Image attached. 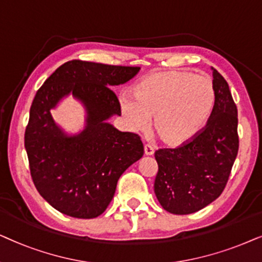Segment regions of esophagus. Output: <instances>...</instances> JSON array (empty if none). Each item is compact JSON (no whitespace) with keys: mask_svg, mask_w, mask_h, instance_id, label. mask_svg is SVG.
<instances>
[{"mask_svg":"<svg viewBox=\"0 0 262 262\" xmlns=\"http://www.w3.org/2000/svg\"><path fill=\"white\" fill-rule=\"evenodd\" d=\"M144 151H145L146 156H152L153 153H155V148H153L151 145H145L144 146Z\"/></svg>","mask_w":262,"mask_h":262,"instance_id":"esophagus-1","label":"esophagus"}]
</instances>
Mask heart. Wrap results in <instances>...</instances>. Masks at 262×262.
Masks as SVG:
<instances>
[{"label":"heart","instance_id":"heart-1","mask_svg":"<svg viewBox=\"0 0 262 262\" xmlns=\"http://www.w3.org/2000/svg\"><path fill=\"white\" fill-rule=\"evenodd\" d=\"M214 103L215 90L208 76L176 69L145 76L134 87V96H120L128 123L142 130L153 116V129L169 146L191 140L206 124Z\"/></svg>","mask_w":262,"mask_h":262}]
</instances>
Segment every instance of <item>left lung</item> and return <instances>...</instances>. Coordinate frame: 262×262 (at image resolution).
<instances>
[{"instance_id": "8db88e82", "label": "left lung", "mask_w": 262, "mask_h": 262, "mask_svg": "<svg viewBox=\"0 0 262 262\" xmlns=\"http://www.w3.org/2000/svg\"><path fill=\"white\" fill-rule=\"evenodd\" d=\"M213 71L215 103L206 125L186 144L160 148L155 193L173 214L200 211L223 193L238 152L237 107L226 80Z\"/></svg>"}]
</instances>
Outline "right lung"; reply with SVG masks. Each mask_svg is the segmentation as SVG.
<instances>
[{
	"instance_id": "obj_1",
	"label": "right lung",
	"mask_w": 262,
	"mask_h": 262,
	"mask_svg": "<svg viewBox=\"0 0 262 262\" xmlns=\"http://www.w3.org/2000/svg\"><path fill=\"white\" fill-rule=\"evenodd\" d=\"M140 67L73 60L58 67L37 91L25 132L30 171L39 194L61 213L91 219L113 200L120 176L144 155L138 134L107 123L121 115L111 86L134 78ZM72 93L86 109V124L68 136L50 110Z\"/></svg>"
}]
</instances>
